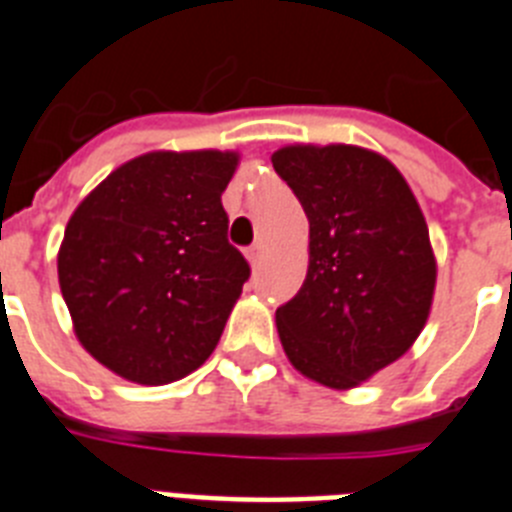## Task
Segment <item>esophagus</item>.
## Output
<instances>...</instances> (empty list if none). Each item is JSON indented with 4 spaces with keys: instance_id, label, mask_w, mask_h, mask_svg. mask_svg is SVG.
<instances>
[{
    "instance_id": "34e87169",
    "label": "esophagus",
    "mask_w": 512,
    "mask_h": 512,
    "mask_svg": "<svg viewBox=\"0 0 512 512\" xmlns=\"http://www.w3.org/2000/svg\"><path fill=\"white\" fill-rule=\"evenodd\" d=\"M262 252H265L262 242H255V244H252V247H247V260H250L252 265H257V262L262 260Z\"/></svg>"
}]
</instances>
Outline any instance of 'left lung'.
<instances>
[{
  "mask_svg": "<svg viewBox=\"0 0 512 512\" xmlns=\"http://www.w3.org/2000/svg\"><path fill=\"white\" fill-rule=\"evenodd\" d=\"M273 167L309 219V270L275 311L288 361L350 389L410 350L435 288L428 224L389 159L358 146H286Z\"/></svg>",
  "mask_w": 512,
  "mask_h": 512,
  "instance_id": "8db88e82",
  "label": "left lung"
}]
</instances>
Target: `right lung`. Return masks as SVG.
Wrapping results in <instances>:
<instances>
[{
  "label": "right lung",
  "instance_id": "right-lung-1",
  "mask_svg": "<svg viewBox=\"0 0 512 512\" xmlns=\"http://www.w3.org/2000/svg\"><path fill=\"white\" fill-rule=\"evenodd\" d=\"M231 151H154L118 167L74 211L59 283L79 342L136 384L206 363L250 262L229 244Z\"/></svg>",
  "mask_w": 512,
  "mask_h": 512
}]
</instances>
